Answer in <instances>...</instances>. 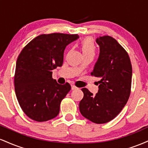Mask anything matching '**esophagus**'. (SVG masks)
Masks as SVG:
<instances>
[{
  "label": "esophagus",
  "instance_id": "esophagus-1",
  "mask_svg": "<svg viewBox=\"0 0 148 148\" xmlns=\"http://www.w3.org/2000/svg\"><path fill=\"white\" fill-rule=\"evenodd\" d=\"M76 89H78V88L74 86V85H72V90H76Z\"/></svg>",
  "mask_w": 148,
  "mask_h": 148
}]
</instances>
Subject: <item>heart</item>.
Instances as JSON below:
<instances>
[{
	"instance_id": "b5f03b06",
	"label": "heart",
	"mask_w": 148,
	"mask_h": 148,
	"mask_svg": "<svg viewBox=\"0 0 148 148\" xmlns=\"http://www.w3.org/2000/svg\"><path fill=\"white\" fill-rule=\"evenodd\" d=\"M81 49L84 56H94L96 53V45L91 37H87L81 42Z\"/></svg>"
}]
</instances>
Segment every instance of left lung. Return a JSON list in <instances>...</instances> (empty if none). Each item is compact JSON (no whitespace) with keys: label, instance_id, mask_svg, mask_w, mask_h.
<instances>
[{"label":"left lung","instance_id":"obj_1","mask_svg":"<svg viewBox=\"0 0 148 148\" xmlns=\"http://www.w3.org/2000/svg\"><path fill=\"white\" fill-rule=\"evenodd\" d=\"M96 42L100 53L91 75L99 79V90L93 95L87 88H82L84 97L79 110L92 123L104 124L114 119L128 101L132 67L127 52L114 38L105 35L98 37Z\"/></svg>","mask_w":148,"mask_h":148}]
</instances>
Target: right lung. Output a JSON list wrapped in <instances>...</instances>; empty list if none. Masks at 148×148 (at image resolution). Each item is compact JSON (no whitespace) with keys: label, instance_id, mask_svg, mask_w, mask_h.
<instances>
[{"label":"right lung","instance_id":"obj_1","mask_svg":"<svg viewBox=\"0 0 148 148\" xmlns=\"http://www.w3.org/2000/svg\"><path fill=\"white\" fill-rule=\"evenodd\" d=\"M78 38L77 34H42L22 49L16 60L14 89L28 118L45 122L58 115L61 101L71 86L58 84L53 79L52 70L62 65L64 49Z\"/></svg>","mask_w":148,"mask_h":148}]
</instances>
